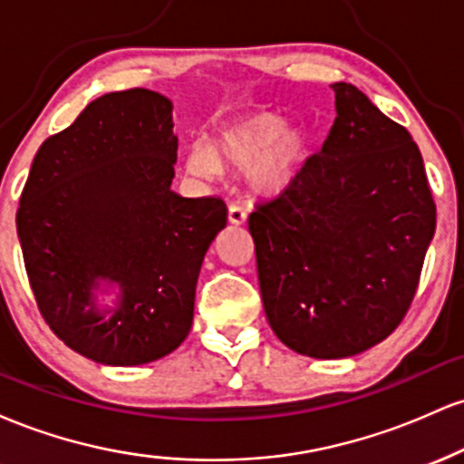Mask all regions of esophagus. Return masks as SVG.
I'll list each match as a JSON object with an SVG mask.
<instances>
[{
    "instance_id": "34e87169",
    "label": "esophagus",
    "mask_w": 464,
    "mask_h": 464,
    "mask_svg": "<svg viewBox=\"0 0 464 464\" xmlns=\"http://www.w3.org/2000/svg\"><path fill=\"white\" fill-rule=\"evenodd\" d=\"M246 218H248L246 209H242V207H239V205L228 207V222H231L233 227L244 225V222H246Z\"/></svg>"
}]
</instances>
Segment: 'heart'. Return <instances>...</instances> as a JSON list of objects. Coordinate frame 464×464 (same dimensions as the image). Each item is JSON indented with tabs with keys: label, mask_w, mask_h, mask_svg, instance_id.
<instances>
[{
	"label": "heart",
	"mask_w": 464,
	"mask_h": 464,
	"mask_svg": "<svg viewBox=\"0 0 464 464\" xmlns=\"http://www.w3.org/2000/svg\"><path fill=\"white\" fill-rule=\"evenodd\" d=\"M307 159V140L287 130L284 117L253 113L228 121L214 132L209 143H194L188 152V169L214 179L222 165L250 169L248 180L264 196H281L299 179Z\"/></svg>",
	"instance_id": "heart-1"
}]
</instances>
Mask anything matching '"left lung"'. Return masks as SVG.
Returning a JSON list of instances; mask_svg holds the SVG:
<instances>
[{
  "label": "left lung",
  "instance_id": "obj_1",
  "mask_svg": "<svg viewBox=\"0 0 464 464\" xmlns=\"http://www.w3.org/2000/svg\"><path fill=\"white\" fill-rule=\"evenodd\" d=\"M321 154L248 218L276 338L318 360L388 338L417 292L436 205L417 143L347 82Z\"/></svg>",
  "mask_w": 464,
  "mask_h": 464
}]
</instances>
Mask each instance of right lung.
<instances>
[{
	"label": "right lung",
	"mask_w": 464,
	"mask_h": 464,
	"mask_svg": "<svg viewBox=\"0 0 464 464\" xmlns=\"http://www.w3.org/2000/svg\"><path fill=\"white\" fill-rule=\"evenodd\" d=\"M172 102L129 89L44 141L17 233L36 305L69 349L109 366L165 358L188 338L200 266L227 227L220 198L172 191ZM116 290L113 306L97 296Z\"/></svg>",
	"instance_id": "obj_1"
}]
</instances>
